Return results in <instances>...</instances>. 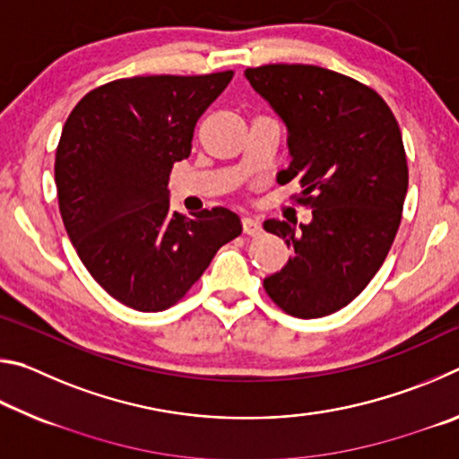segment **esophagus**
Segmentation results:
<instances>
[{
    "mask_svg": "<svg viewBox=\"0 0 459 459\" xmlns=\"http://www.w3.org/2000/svg\"><path fill=\"white\" fill-rule=\"evenodd\" d=\"M261 222L255 219V216H245L243 219V232L248 237H257L261 235Z\"/></svg>",
    "mask_w": 459,
    "mask_h": 459,
    "instance_id": "obj_1",
    "label": "esophagus"
}]
</instances>
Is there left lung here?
<instances>
[{"label":"left lung","instance_id":"8db88e82","mask_svg":"<svg viewBox=\"0 0 459 459\" xmlns=\"http://www.w3.org/2000/svg\"><path fill=\"white\" fill-rule=\"evenodd\" d=\"M245 76L287 127L291 161L277 182L299 180L314 208L299 227L263 222L293 251L263 287L290 316H330L370 283L399 230L409 184L399 123L370 87L328 68L267 65Z\"/></svg>","mask_w":459,"mask_h":459}]
</instances>
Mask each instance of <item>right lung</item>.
Listing matches in <instances>:
<instances>
[{
  "mask_svg": "<svg viewBox=\"0 0 459 459\" xmlns=\"http://www.w3.org/2000/svg\"><path fill=\"white\" fill-rule=\"evenodd\" d=\"M232 71L134 76L84 95L62 129L54 178L65 229L103 290L137 312L182 299L243 230L229 208L169 211L168 180Z\"/></svg>",
  "mask_w": 459,
  "mask_h": 459,
  "instance_id": "obj_1",
  "label": "right lung"
}]
</instances>
